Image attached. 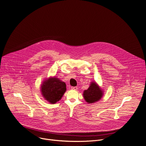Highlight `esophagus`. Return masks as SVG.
<instances>
[{
  "label": "esophagus",
  "mask_w": 146,
  "mask_h": 146,
  "mask_svg": "<svg viewBox=\"0 0 146 146\" xmlns=\"http://www.w3.org/2000/svg\"><path fill=\"white\" fill-rule=\"evenodd\" d=\"M72 89H73V90H77V87H76V86H75V87H72Z\"/></svg>",
  "instance_id": "34e87169"
}]
</instances>
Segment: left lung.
Masks as SVG:
<instances>
[{
	"mask_svg": "<svg viewBox=\"0 0 146 146\" xmlns=\"http://www.w3.org/2000/svg\"><path fill=\"white\" fill-rule=\"evenodd\" d=\"M102 92V91L96 83L92 82L89 88L84 91L83 97L88 104L94 103L101 98L103 95Z\"/></svg>",
	"mask_w": 146,
	"mask_h": 146,
	"instance_id": "left-lung-1",
	"label": "left lung"
}]
</instances>
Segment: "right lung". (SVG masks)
Masks as SVG:
<instances>
[{"instance_id":"1","label":"right lung","mask_w":146,"mask_h":146,"mask_svg":"<svg viewBox=\"0 0 146 146\" xmlns=\"http://www.w3.org/2000/svg\"><path fill=\"white\" fill-rule=\"evenodd\" d=\"M66 90L65 83L55 77L49 78L44 82L41 86L43 97L50 104H55L59 101Z\"/></svg>"}]
</instances>
